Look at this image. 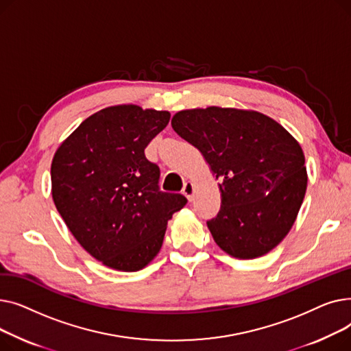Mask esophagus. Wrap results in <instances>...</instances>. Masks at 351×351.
<instances>
[{
    "label": "esophagus",
    "mask_w": 351,
    "mask_h": 351,
    "mask_svg": "<svg viewBox=\"0 0 351 351\" xmlns=\"http://www.w3.org/2000/svg\"><path fill=\"white\" fill-rule=\"evenodd\" d=\"M182 193L188 197V200H189V202H192V200H193V197H195V196H193V193H195V186H193V183H192V182H186V183H185V186H183Z\"/></svg>",
    "instance_id": "34e87169"
}]
</instances>
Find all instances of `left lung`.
Returning a JSON list of instances; mask_svg holds the SVG:
<instances>
[{
    "mask_svg": "<svg viewBox=\"0 0 351 351\" xmlns=\"http://www.w3.org/2000/svg\"><path fill=\"white\" fill-rule=\"evenodd\" d=\"M172 128L220 180L222 205L208 220L216 245L237 259H254L278 246L306 193L299 142L274 119L234 108L180 110Z\"/></svg>",
    "mask_w": 351,
    "mask_h": 351,
    "instance_id": "1",
    "label": "left lung"
}]
</instances>
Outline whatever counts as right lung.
I'll return each instance as SVG.
<instances>
[{
  "label": "right lung",
  "instance_id": "1",
  "mask_svg": "<svg viewBox=\"0 0 351 351\" xmlns=\"http://www.w3.org/2000/svg\"><path fill=\"white\" fill-rule=\"evenodd\" d=\"M169 118L168 110L109 106L53 155V204L78 243L110 269L136 271L154 261L168 220L188 202L159 191V166L145 156Z\"/></svg>",
  "mask_w": 351,
  "mask_h": 351
}]
</instances>
